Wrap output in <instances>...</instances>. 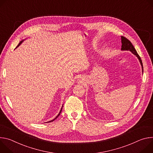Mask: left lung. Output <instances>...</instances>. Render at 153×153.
Segmentation results:
<instances>
[{
    "label": "left lung",
    "mask_w": 153,
    "mask_h": 153,
    "mask_svg": "<svg viewBox=\"0 0 153 153\" xmlns=\"http://www.w3.org/2000/svg\"><path fill=\"white\" fill-rule=\"evenodd\" d=\"M121 40H122V44L121 50H123V51H130V52L132 53H133L135 56H137V58L139 59V62H140V63L141 64L142 69V73H143V69L142 61V59H141L140 57L138 55L137 51L135 50L134 47L133 46L132 43L127 38H126L125 37L121 36Z\"/></svg>",
    "instance_id": "left-lung-1"
}]
</instances>
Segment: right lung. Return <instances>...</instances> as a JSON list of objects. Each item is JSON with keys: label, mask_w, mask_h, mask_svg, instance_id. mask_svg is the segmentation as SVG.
<instances>
[{"label": "right lung", "mask_w": 153, "mask_h": 153, "mask_svg": "<svg viewBox=\"0 0 153 153\" xmlns=\"http://www.w3.org/2000/svg\"><path fill=\"white\" fill-rule=\"evenodd\" d=\"M24 41H25V39H24V40H22V41H21V42H19V44H18V46H17V47H16V48H17V47H19V45H21V44H22V42H24ZM62 107H63V105H62V108H61V110H60V111H59V114H58V115H57V116H56V117H55V118H54V119H53V120H50V121H49V122H53V121H54V120H55V119H56V118H58V116H59V115H60V114H61V111H62Z\"/></svg>", "instance_id": "obj_1"}]
</instances>
